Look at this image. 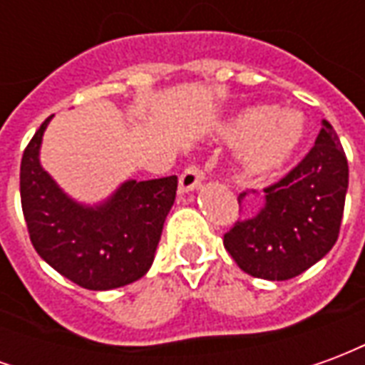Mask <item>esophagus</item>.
<instances>
[{"instance_id": "obj_1", "label": "esophagus", "mask_w": 365, "mask_h": 365, "mask_svg": "<svg viewBox=\"0 0 365 365\" xmlns=\"http://www.w3.org/2000/svg\"><path fill=\"white\" fill-rule=\"evenodd\" d=\"M205 180V174H203V170L197 166H190L183 170V174L180 175V191L182 193H187V191L197 190L199 185L203 183Z\"/></svg>"}]
</instances>
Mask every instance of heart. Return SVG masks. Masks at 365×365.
Masks as SVG:
<instances>
[{"mask_svg": "<svg viewBox=\"0 0 365 365\" xmlns=\"http://www.w3.org/2000/svg\"><path fill=\"white\" fill-rule=\"evenodd\" d=\"M305 119L297 111L252 107L230 123L227 135L246 143L238 162L246 175L266 178L289 164L305 140Z\"/></svg>", "mask_w": 365, "mask_h": 365, "instance_id": "1", "label": "heart"}]
</instances>
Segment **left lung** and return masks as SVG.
<instances>
[{"instance_id":"obj_1","label":"left lung","mask_w":365,"mask_h":365,"mask_svg":"<svg viewBox=\"0 0 365 365\" xmlns=\"http://www.w3.org/2000/svg\"><path fill=\"white\" fill-rule=\"evenodd\" d=\"M348 160L329 120L314 146L283 180L264 190L260 207L235 222L225 248L248 275L285 282L322 260L340 232ZM258 191H242L238 205Z\"/></svg>"}]
</instances>
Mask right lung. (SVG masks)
<instances>
[{
    "mask_svg": "<svg viewBox=\"0 0 365 365\" xmlns=\"http://www.w3.org/2000/svg\"><path fill=\"white\" fill-rule=\"evenodd\" d=\"M51 119L36 130L21 160V205L35 250L86 289H117L140 279L154 262L178 178L127 180L101 203H80L41 166Z\"/></svg>",
    "mask_w": 365,
    "mask_h": 365,
    "instance_id": "add662e5",
    "label": "right lung"
}]
</instances>
